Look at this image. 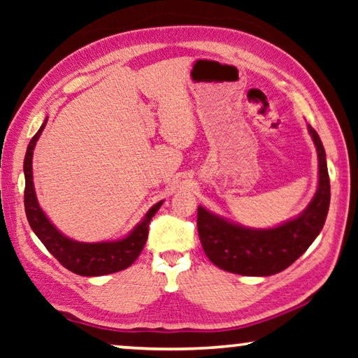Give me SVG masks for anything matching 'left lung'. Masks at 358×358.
<instances>
[{
    "instance_id": "1",
    "label": "left lung",
    "mask_w": 358,
    "mask_h": 358,
    "mask_svg": "<svg viewBox=\"0 0 358 358\" xmlns=\"http://www.w3.org/2000/svg\"><path fill=\"white\" fill-rule=\"evenodd\" d=\"M319 157V186L306 210L273 229H250L197 208V230L207 257L220 268L245 276H270L292 265L322 230L330 205L325 150L308 124Z\"/></svg>"
}]
</instances>
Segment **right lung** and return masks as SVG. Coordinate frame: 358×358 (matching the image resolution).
I'll return each instance as SVG.
<instances>
[{"label":"right lung","instance_id":"right-lung-1","mask_svg":"<svg viewBox=\"0 0 358 358\" xmlns=\"http://www.w3.org/2000/svg\"><path fill=\"white\" fill-rule=\"evenodd\" d=\"M47 120L42 123L39 131L29 142L23 162L25 172V213L33 232L38 235L48 252L55 257L64 268L80 276H102L110 275L115 271L128 268L131 264L142 252L145 241L148 238V224L151 217L159 210L162 201L151 207L143 220L137 224L134 230L124 238L117 241H102V243H82V241L71 240L59 232V230L48 221L44 211L41 210L38 199H36L33 185V151L36 142L45 128Z\"/></svg>","mask_w":358,"mask_h":358}]
</instances>
